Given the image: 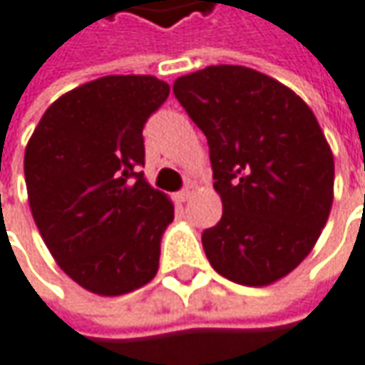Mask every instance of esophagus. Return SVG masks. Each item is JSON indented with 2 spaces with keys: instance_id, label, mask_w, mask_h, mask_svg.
Segmentation results:
<instances>
[{
  "instance_id": "34e87169",
  "label": "esophagus",
  "mask_w": 365,
  "mask_h": 365,
  "mask_svg": "<svg viewBox=\"0 0 365 365\" xmlns=\"http://www.w3.org/2000/svg\"><path fill=\"white\" fill-rule=\"evenodd\" d=\"M192 196H194V187H192V185H187V187H185V190H182V192H180L175 198H178V202H182L183 204V202L192 200Z\"/></svg>"
}]
</instances>
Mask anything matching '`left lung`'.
<instances>
[{"instance_id": "8db88e82", "label": "left lung", "mask_w": 365, "mask_h": 365, "mask_svg": "<svg viewBox=\"0 0 365 365\" xmlns=\"http://www.w3.org/2000/svg\"><path fill=\"white\" fill-rule=\"evenodd\" d=\"M173 93L206 135L222 200V218L202 232L210 265L253 288L288 276L319 241L333 204V153L312 110L241 65L182 75Z\"/></svg>"}]
</instances>
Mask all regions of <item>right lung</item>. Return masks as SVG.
Masks as SVG:
<instances>
[{
  "instance_id": "1",
  "label": "right lung",
  "mask_w": 365,
  "mask_h": 365,
  "mask_svg": "<svg viewBox=\"0 0 365 365\" xmlns=\"http://www.w3.org/2000/svg\"><path fill=\"white\" fill-rule=\"evenodd\" d=\"M169 86L153 75H106L63 93L24 153L28 202L58 267L81 288L122 296L159 269L173 204L145 180V122Z\"/></svg>"
}]
</instances>
